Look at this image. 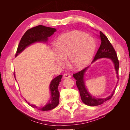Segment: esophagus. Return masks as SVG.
I'll return each mask as SVG.
<instances>
[{"label":"esophagus","mask_w":130,"mask_h":130,"mask_svg":"<svg viewBox=\"0 0 130 130\" xmlns=\"http://www.w3.org/2000/svg\"><path fill=\"white\" fill-rule=\"evenodd\" d=\"M71 77V76L70 75V74L69 73H66L63 75V78H70Z\"/></svg>","instance_id":"esophagus-1"}]
</instances>
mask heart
I'll return each mask as SVG.
<instances>
[{
	"label": "heart",
	"instance_id": "heart-1",
	"mask_svg": "<svg viewBox=\"0 0 130 130\" xmlns=\"http://www.w3.org/2000/svg\"><path fill=\"white\" fill-rule=\"evenodd\" d=\"M95 48L94 39L78 31L63 34L56 41L54 60L56 64H65L68 56L70 66L75 69L84 68L91 60Z\"/></svg>",
	"mask_w": 130,
	"mask_h": 130
}]
</instances>
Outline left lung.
I'll list each match as a JSON object with an SVG mask.
<instances>
[{"label": "left lung", "instance_id": "obj_1", "mask_svg": "<svg viewBox=\"0 0 130 130\" xmlns=\"http://www.w3.org/2000/svg\"><path fill=\"white\" fill-rule=\"evenodd\" d=\"M99 37L101 41V44L95 55V57H94V58L93 60L92 63L95 62V61H96L97 60H98V59L100 58H106L111 59V60L112 61L114 64V67H115L117 78L118 79L119 77L118 75L119 63V61L118 60V57L116 51L115 49L113 48L111 43L109 42L107 37H106L101 31L100 32ZM89 67V66L86 67L84 69L82 70L81 71L79 72H78L76 74H74L73 77L75 78V80H76V86L78 89V90H79L82 102H83L85 104L90 106H98L103 104L106 101L111 99L114 93H115L116 88L114 89V90H113L111 95L104 98H98L95 96H93L91 94H90L87 88L86 87L84 78L85 74L86 72L87 71ZM118 81L119 80H118L117 84H118Z\"/></svg>", "mask_w": 130, "mask_h": 130}]
</instances>
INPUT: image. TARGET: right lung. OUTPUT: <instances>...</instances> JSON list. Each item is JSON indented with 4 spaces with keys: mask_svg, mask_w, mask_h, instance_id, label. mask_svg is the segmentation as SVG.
<instances>
[{
    "mask_svg": "<svg viewBox=\"0 0 130 130\" xmlns=\"http://www.w3.org/2000/svg\"><path fill=\"white\" fill-rule=\"evenodd\" d=\"M56 31V29L53 27H46L43 25H38L27 30L22 37L20 42L18 46L17 50L15 56L17 57L19 54L23 52L27 46L35 43L42 42L46 43L48 38ZM15 79V74L14 73ZM62 75H58L51 81L49 85L51 93L50 100L45 105L42 106H37L33 104H28L34 108H37L40 111H49L55 108L59 104L60 93L58 90V87L61 82Z\"/></svg>",
    "mask_w": 130,
    "mask_h": 130,
    "instance_id": "right-lung-1",
    "label": "right lung"
}]
</instances>
